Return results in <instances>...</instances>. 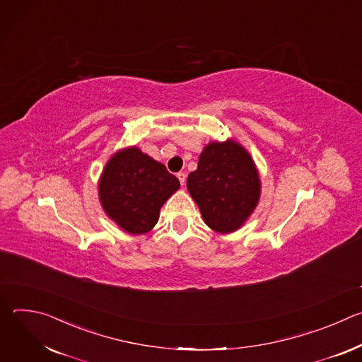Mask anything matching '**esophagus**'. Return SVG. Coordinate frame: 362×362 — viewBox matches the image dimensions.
Listing matches in <instances>:
<instances>
[{"label":"esophagus","mask_w":362,"mask_h":362,"mask_svg":"<svg viewBox=\"0 0 362 362\" xmlns=\"http://www.w3.org/2000/svg\"><path fill=\"white\" fill-rule=\"evenodd\" d=\"M177 179H179L180 185L183 186V185H185V182H186V175H185L183 172H179V173H177Z\"/></svg>","instance_id":"1"}]
</instances>
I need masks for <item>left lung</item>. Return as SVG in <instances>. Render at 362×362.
Listing matches in <instances>:
<instances>
[{
  "mask_svg": "<svg viewBox=\"0 0 362 362\" xmlns=\"http://www.w3.org/2000/svg\"><path fill=\"white\" fill-rule=\"evenodd\" d=\"M186 186L204 223L222 235L236 232L246 223L259 203L262 189L252 156L235 139L206 144Z\"/></svg>",
  "mask_w": 362,
  "mask_h": 362,
  "instance_id": "left-lung-1",
  "label": "left lung"
}]
</instances>
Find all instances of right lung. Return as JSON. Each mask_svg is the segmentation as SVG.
<instances>
[{
    "mask_svg": "<svg viewBox=\"0 0 362 362\" xmlns=\"http://www.w3.org/2000/svg\"><path fill=\"white\" fill-rule=\"evenodd\" d=\"M97 187L107 218L130 235H144L158 223L162 206L180 183L165 165L129 146L109 159Z\"/></svg>",
    "mask_w": 362,
    "mask_h": 362,
    "instance_id": "right-lung-1",
    "label": "right lung"
}]
</instances>
